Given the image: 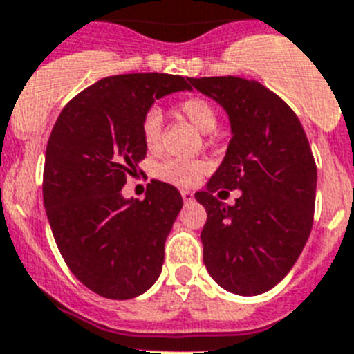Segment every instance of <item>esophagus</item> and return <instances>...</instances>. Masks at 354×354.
<instances>
[{"mask_svg":"<svg viewBox=\"0 0 354 354\" xmlns=\"http://www.w3.org/2000/svg\"><path fill=\"white\" fill-rule=\"evenodd\" d=\"M181 198H183V201H185V203H189V201H192V199H194V194H192L190 190H181Z\"/></svg>","mask_w":354,"mask_h":354,"instance_id":"1","label":"esophagus"}]
</instances>
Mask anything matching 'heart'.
<instances>
[{
  "mask_svg": "<svg viewBox=\"0 0 354 354\" xmlns=\"http://www.w3.org/2000/svg\"><path fill=\"white\" fill-rule=\"evenodd\" d=\"M178 110L181 112V115H185L192 124L198 128L203 133H208L215 128L217 124V112L212 106L210 101H207L201 96H192L185 97L178 104ZM162 112L156 106H151L142 115V121H140V133H142L144 144H146L149 149H155L160 144V137H162ZM208 169L207 162L203 160H187V158H167L165 162L158 165L156 169V174H158L162 180L169 181V183H174V185L189 187L198 183L199 178L205 174V171Z\"/></svg>",
  "mask_w": 354,
  "mask_h": 354,
  "instance_id": "1",
  "label": "heart"
}]
</instances>
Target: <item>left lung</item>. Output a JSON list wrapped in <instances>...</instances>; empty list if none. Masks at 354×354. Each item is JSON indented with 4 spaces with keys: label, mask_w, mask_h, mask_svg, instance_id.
I'll return each mask as SVG.
<instances>
[{
    "label": "left lung",
    "mask_w": 354,
    "mask_h": 354,
    "mask_svg": "<svg viewBox=\"0 0 354 354\" xmlns=\"http://www.w3.org/2000/svg\"><path fill=\"white\" fill-rule=\"evenodd\" d=\"M228 112L232 140L223 164L196 192L207 210L203 260L223 288L257 296L296 263L313 224L317 167L294 110L257 80L190 78ZM241 189L233 207L215 192Z\"/></svg>",
    "instance_id": "obj_1"
}]
</instances>
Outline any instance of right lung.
I'll return each mask as SVG.
<instances>
[{"label":"right lung","instance_id":"obj_1","mask_svg":"<svg viewBox=\"0 0 354 354\" xmlns=\"http://www.w3.org/2000/svg\"><path fill=\"white\" fill-rule=\"evenodd\" d=\"M187 82L160 73L103 78L64 106L49 135L42 196L55 242L71 272L109 299L140 296L162 272L183 199L158 180L142 201L121 189L146 156L142 115L158 97L190 91Z\"/></svg>","mask_w":354,"mask_h":354}]
</instances>
